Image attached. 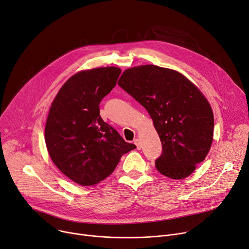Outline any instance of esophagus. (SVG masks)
<instances>
[{
	"instance_id": "34e87169",
	"label": "esophagus",
	"mask_w": 249,
	"mask_h": 249,
	"mask_svg": "<svg viewBox=\"0 0 249 249\" xmlns=\"http://www.w3.org/2000/svg\"><path fill=\"white\" fill-rule=\"evenodd\" d=\"M134 142H135V144L137 145V149H138V150H141V149H142V143H141V141H140L139 139H136V140L134 141Z\"/></svg>"
}]
</instances>
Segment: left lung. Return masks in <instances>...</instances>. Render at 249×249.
I'll return each instance as SVG.
<instances>
[{"instance_id":"obj_1","label":"left lung","mask_w":249,"mask_h":249,"mask_svg":"<svg viewBox=\"0 0 249 249\" xmlns=\"http://www.w3.org/2000/svg\"><path fill=\"white\" fill-rule=\"evenodd\" d=\"M118 84L154 122L163 149L157 170L176 180L191 175L213 141L214 116L205 96L181 73L156 65L126 69Z\"/></svg>"}]
</instances>
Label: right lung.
<instances>
[{"label":"right lung","instance_id":"1","mask_svg":"<svg viewBox=\"0 0 249 249\" xmlns=\"http://www.w3.org/2000/svg\"><path fill=\"white\" fill-rule=\"evenodd\" d=\"M122 70L94 68L70 77L54 98L45 126L47 150L56 167L82 186H92L114 171L123 155L136 149L99 114V104Z\"/></svg>","mask_w":249,"mask_h":249}]
</instances>
